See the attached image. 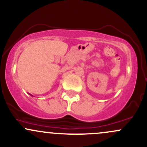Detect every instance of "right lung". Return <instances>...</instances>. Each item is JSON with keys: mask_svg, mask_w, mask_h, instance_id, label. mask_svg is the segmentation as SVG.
<instances>
[{"mask_svg": "<svg viewBox=\"0 0 147 147\" xmlns=\"http://www.w3.org/2000/svg\"><path fill=\"white\" fill-rule=\"evenodd\" d=\"M30 96H32V95H30Z\"/></svg>", "mask_w": 147, "mask_h": 147, "instance_id": "obj_1", "label": "right lung"}]
</instances>
